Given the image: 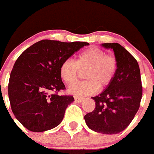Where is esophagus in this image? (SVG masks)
<instances>
[{"instance_id": "esophagus-1", "label": "esophagus", "mask_w": 154, "mask_h": 154, "mask_svg": "<svg viewBox=\"0 0 154 154\" xmlns=\"http://www.w3.org/2000/svg\"><path fill=\"white\" fill-rule=\"evenodd\" d=\"M74 99L75 101L77 102V103H82L84 100V98H82V97H79V96H74Z\"/></svg>"}]
</instances>
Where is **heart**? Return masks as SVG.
<instances>
[{
  "label": "heart",
  "mask_w": 154,
  "mask_h": 154,
  "mask_svg": "<svg viewBox=\"0 0 154 154\" xmlns=\"http://www.w3.org/2000/svg\"><path fill=\"white\" fill-rule=\"evenodd\" d=\"M118 69V61L113 54H106L96 47L89 48L78 54L74 62L67 59L62 63L59 73L62 79L68 85L77 81L80 70L85 71V81L77 82L69 88V91L80 96H86L106 88L114 79Z\"/></svg>",
  "instance_id": "obj_1"
}]
</instances>
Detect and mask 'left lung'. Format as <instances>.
<instances>
[{
    "label": "left lung",
    "mask_w": 154,
    "mask_h": 154,
    "mask_svg": "<svg viewBox=\"0 0 154 154\" xmlns=\"http://www.w3.org/2000/svg\"><path fill=\"white\" fill-rule=\"evenodd\" d=\"M118 61L114 79L101 94L92 97L95 109L85 116L88 127L103 134H117L130 125L140 106L143 95L140 69L136 59L118 43H104Z\"/></svg>",
    "instance_id": "obj_1"
}]
</instances>
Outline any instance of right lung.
<instances>
[{"label":"right lung","instance_id":"obj_1","mask_svg":"<svg viewBox=\"0 0 154 154\" xmlns=\"http://www.w3.org/2000/svg\"><path fill=\"white\" fill-rule=\"evenodd\" d=\"M87 42L42 40L19 55L8 82V97L15 118L31 131L54 128L63 121L72 95H59L66 87L59 68Z\"/></svg>","mask_w":154,"mask_h":154}]
</instances>
